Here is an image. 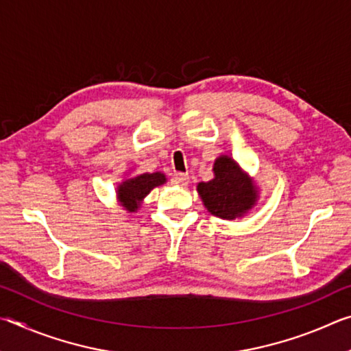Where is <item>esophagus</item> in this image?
Returning a JSON list of instances; mask_svg holds the SVG:
<instances>
[{
  "mask_svg": "<svg viewBox=\"0 0 351 351\" xmlns=\"http://www.w3.org/2000/svg\"><path fill=\"white\" fill-rule=\"evenodd\" d=\"M171 184H175L178 187H186L189 184V175L186 173H175L171 178Z\"/></svg>",
  "mask_w": 351,
  "mask_h": 351,
  "instance_id": "1",
  "label": "esophagus"
}]
</instances>
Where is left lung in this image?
<instances>
[{
	"instance_id": "1",
	"label": "left lung",
	"mask_w": 351,
	"mask_h": 351,
	"mask_svg": "<svg viewBox=\"0 0 351 351\" xmlns=\"http://www.w3.org/2000/svg\"><path fill=\"white\" fill-rule=\"evenodd\" d=\"M213 178L198 182L197 192L207 210L223 219L243 218L258 201V187L254 178L228 154H219L212 165Z\"/></svg>"
}]
</instances>
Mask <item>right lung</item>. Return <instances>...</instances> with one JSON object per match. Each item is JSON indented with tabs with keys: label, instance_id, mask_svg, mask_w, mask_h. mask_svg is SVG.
Returning <instances> with one entry per match:
<instances>
[{
	"label": "right lung",
	"instance_id": "right-lung-1",
	"mask_svg": "<svg viewBox=\"0 0 351 351\" xmlns=\"http://www.w3.org/2000/svg\"><path fill=\"white\" fill-rule=\"evenodd\" d=\"M165 182H167V178H165L162 171L139 173L123 178L116 187L117 203L128 213L138 212L147 195L150 193L154 187L162 186Z\"/></svg>",
	"mask_w": 351,
	"mask_h": 351
}]
</instances>
